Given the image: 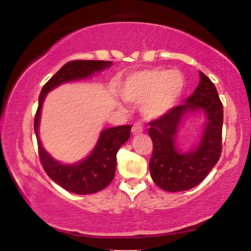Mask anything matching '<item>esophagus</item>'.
Instances as JSON below:
<instances>
[{"label":"esophagus","instance_id":"1","mask_svg":"<svg viewBox=\"0 0 251 251\" xmlns=\"http://www.w3.org/2000/svg\"><path fill=\"white\" fill-rule=\"evenodd\" d=\"M144 129V126L142 123H135L133 126H132V133L133 134H139L142 133Z\"/></svg>","mask_w":251,"mask_h":251}]
</instances>
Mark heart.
Instances as JSON below:
<instances>
[{"instance_id": "heart-1", "label": "heart", "mask_w": 251, "mask_h": 251, "mask_svg": "<svg viewBox=\"0 0 251 251\" xmlns=\"http://www.w3.org/2000/svg\"><path fill=\"white\" fill-rule=\"evenodd\" d=\"M184 88L185 79L179 71L150 68L129 74L120 87V94L127 101H143L144 116L155 119L174 107Z\"/></svg>"}]
</instances>
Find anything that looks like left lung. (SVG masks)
<instances>
[{
	"label": "left lung",
	"instance_id": "1",
	"mask_svg": "<svg viewBox=\"0 0 251 251\" xmlns=\"http://www.w3.org/2000/svg\"><path fill=\"white\" fill-rule=\"evenodd\" d=\"M200 85L183 105L149 123V134L153 143L150 172L154 183L165 191L195 188L221 157L223 105L211 80L203 72H200ZM196 110L206 113V126L198 148L183 154L175 146L177 127L186 114Z\"/></svg>",
	"mask_w": 251,
	"mask_h": 251
}]
</instances>
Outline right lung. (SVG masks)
<instances>
[{"label": "right lung", "instance_id": "obj_1", "mask_svg": "<svg viewBox=\"0 0 251 251\" xmlns=\"http://www.w3.org/2000/svg\"><path fill=\"white\" fill-rule=\"evenodd\" d=\"M112 66L111 61L99 60H74L63 65L53 76L45 83L39 97L34 129L37 138L40 162L46 174L67 191L76 195L96 194L113 180L117 168V153L119 149L128 140L131 125L117 126L103 129L96 148L87 158L73 165H65L56 162L45 151L39 138V124L43 100L50 91L61 83L86 79L94 73H99Z\"/></svg>", "mask_w": 251, "mask_h": 251}]
</instances>
